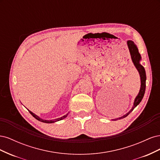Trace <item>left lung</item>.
Listing matches in <instances>:
<instances>
[{"instance_id": "left-lung-1", "label": "left lung", "mask_w": 160, "mask_h": 160, "mask_svg": "<svg viewBox=\"0 0 160 160\" xmlns=\"http://www.w3.org/2000/svg\"><path fill=\"white\" fill-rule=\"evenodd\" d=\"M128 46L129 48V50L130 52V55H131V57H132V61L133 62V64L135 65V67H136V69H138L140 77H141V88H140V90L139 93L138 95V96L135 98V101H134V104L132 109H131L128 113H126L125 115H124L122 117H121L117 119H123L127 116L132 112V111L134 109V108L136 107L138 105H139V103L141 102V101L142 100L143 95L145 93V91H146V71H145L144 67L139 63V61L141 60V55L139 53L138 47H136V45H135V43L132 41H128Z\"/></svg>"}]
</instances>
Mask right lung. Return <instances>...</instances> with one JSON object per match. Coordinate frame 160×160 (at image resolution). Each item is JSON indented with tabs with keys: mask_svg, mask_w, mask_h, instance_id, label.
<instances>
[{
	"mask_svg": "<svg viewBox=\"0 0 160 160\" xmlns=\"http://www.w3.org/2000/svg\"><path fill=\"white\" fill-rule=\"evenodd\" d=\"M28 111H29V113L33 116L34 118H35V119H37V120H38V121H40V122H43V123H54V122H57V121H60V120H61V119H64V118H65L67 116V115L68 114H67V115H64V116H62V117H61V118H57V119H53V120H45V119H41L39 117H38V116H37V115H35V113H33L32 112H31V111H29L28 110Z\"/></svg>",
	"mask_w": 160,
	"mask_h": 160,
	"instance_id": "add662e5",
	"label": "right lung"
}]
</instances>
